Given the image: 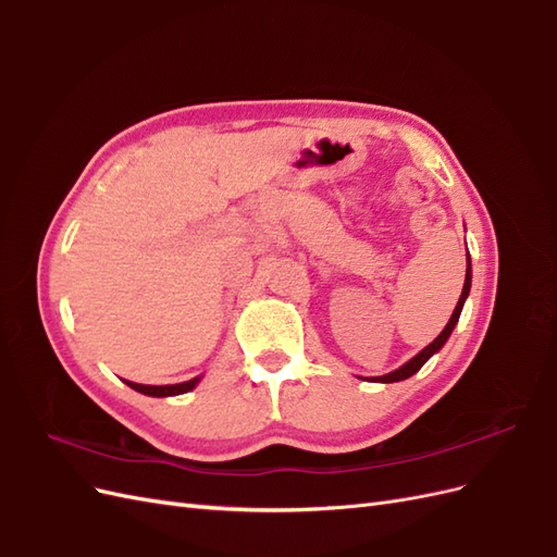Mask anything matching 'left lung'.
Here are the masks:
<instances>
[{
  "label": "left lung",
  "mask_w": 557,
  "mask_h": 557,
  "mask_svg": "<svg viewBox=\"0 0 557 557\" xmlns=\"http://www.w3.org/2000/svg\"><path fill=\"white\" fill-rule=\"evenodd\" d=\"M469 288H471V262H469V252H467V276H465V285H462V295H460V299H458V307L453 309V315H450V320L446 323V327L442 330V334L436 336V339L430 344V346H425L423 350L418 352L416 358H411L407 364H401L399 369H395V372H391V374H385V376H374L372 381L374 383H395V381H404V379H409V376H413L420 367H423L436 350H440L446 342H448V336H450V332H453V327H455V323H458L460 320V313H462V307H465V299H467V295H469Z\"/></svg>",
  "instance_id": "left-lung-1"
}]
</instances>
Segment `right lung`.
Instances as JSON below:
<instances>
[{
  "instance_id": "1",
  "label": "right lung",
  "mask_w": 557,
  "mask_h": 557,
  "mask_svg": "<svg viewBox=\"0 0 557 557\" xmlns=\"http://www.w3.org/2000/svg\"><path fill=\"white\" fill-rule=\"evenodd\" d=\"M132 391H137L141 395H150V397H172V395H183L193 391V387L199 383V376L193 381H185V383H176V385H141V383H132L125 381Z\"/></svg>"
}]
</instances>
